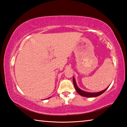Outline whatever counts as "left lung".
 <instances>
[{"instance_id":"1","label":"left lung","mask_w":127,"mask_h":127,"mask_svg":"<svg viewBox=\"0 0 127 127\" xmlns=\"http://www.w3.org/2000/svg\"><path fill=\"white\" fill-rule=\"evenodd\" d=\"M73 82L74 83V86L75 87V89L77 91V92H78V94L82 96H84V97H97V96L100 95L104 93V92L106 91V90L107 89V87L106 89H105L104 90H103L102 91L98 92H86L83 91V90H81L80 89H79V87L77 86V85L76 84V81H75V79L74 78H73Z\"/></svg>"}]
</instances>
